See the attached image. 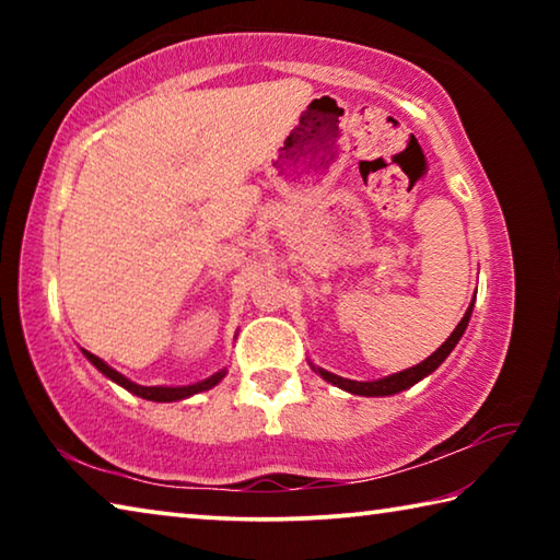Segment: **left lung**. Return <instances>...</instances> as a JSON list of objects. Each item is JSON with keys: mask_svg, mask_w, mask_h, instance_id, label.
Returning <instances> with one entry per match:
<instances>
[{"mask_svg": "<svg viewBox=\"0 0 560 560\" xmlns=\"http://www.w3.org/2000/svg\"><path fill=\"white\" fill-rule=\"evenodd\" d=\"M471 308H474V301L469 303L467 314H464V318L457 324V328L452 330V336L444 340V343L434 350V353L422 360V363H417L415 368H407V371L402 373H395V375H387V377H381V381H368V383H358V381H348V377H340V375H334L324 371V368H314V371L324 377V381H328L330 385H338L340 390L346 393H353V395H365V397H381V395H395V393H402L407 390V387H412L415 383H420L422 377H428L430 373L438 371V368L444 363V358H447L454 346L459 343V338L464 336V330H467V324L471 318Z\"/></svg>", "mask_w": 560, "mask_h": 560, "instance_id": "8db88e82", "label": "left lung"}]
</instances>
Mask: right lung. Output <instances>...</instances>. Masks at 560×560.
<instances>
[{"instance_id": "right-lung-1", "label": "right lung", "mask_w": 560, "mask_h": 560, "mask_svg": "<svg viewBox=\"0 0 560 560\" xmlns=\"http://www.w3.org/2000/svg\"><path fill=\"white\" fill-rule=\"evenodd\" d=\"M83 355H86V358L91 360V363L96 365L103 375L110 377L113 383H118L120 387H126V390H128V393H132V395L143 397V400H155V402H175V400H185V397H189V395H197V393H202V390H210V387H214V385L220 383L222 377L226 375V371H220V373H214V375L207 377V381H202V383L183 385V387H163V385L145 387V385H136L132 381H128L126 375H120L118 371H113L110 365L103 363V360H101L98 355L89 353V350H83Z\"/></svg>"}]
</instances>
